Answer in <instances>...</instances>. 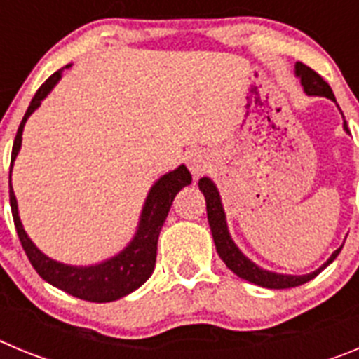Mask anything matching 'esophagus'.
<instances>
[{
	"label": "esophagus",
	"instance_id": "obj_1",
	"mask_svg": "<svg viewBox=\"0 0 359 359\" xmlns=\"http://www.w3.org/2000/svg\"><path fill=\"white\" fill-rule=\"evenodd\" d=\"M189 169L194 176H201V174L207 170V161H205V158H203L201 154H192V156L189 158Z\"/></svg>",
	"mask_w": 359,
	"mask_h": 359
}]
</instances>
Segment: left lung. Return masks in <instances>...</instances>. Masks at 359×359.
<instances>
[{"label": "left lung", "mask_w": 359, "mask_h": 359, "mask_svg": "<svg viewBox=\"0 0 359 359\" xmlns=\"http://www.w3.org/2000/svg\"><path fill=\"white\" fill-rule=\"evenodd\" d=\"M297 75L302 79V86L307 95L327 97L336 102L331 86L323 81L315 69H311L309 66H306L304 62H297ZM344 128L345 131H348L347 123H344ZM199 190H201L203 194H205V199H207L208 224H210L212 237H214L215 250H217L219 257L223 259L226 268H230L237 277L252 282V284H257V286L269 287V290H287V287H297L300 286V284H306L311 278H315L325 266L331 264L336 257H338V253L341 252V248H344V246H340V248L332 253L331 259H329L322 268H318L316 271H313V273L309 275H302V277H297V275H278L271 273V271H266V269L253 264L250 259H246V257L239 252V248H237L236 244H233V241H231L230 233H228L226 219H224L221 198H219V192L217 189H215L214 183H212L208 177H201V180H199Z\"/></svg>", "instance_id": "8db88e82"}]
</instances>
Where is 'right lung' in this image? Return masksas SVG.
Masks as SVG:
<instances>
[{"label": "right lung", "mask_w": 359, "mask_h": 359, "mask_svg": "<svg viewBox=\"0 0 359 359\" xmlns=\"http://www.w3.org/2000/svg\"><path fill=\"white\" fill-rule=\"evenodd\" d=\"M68 66H65V68H68ZM65 68L57 69L53 75H50L32 98L30 106H28L23 120L19 123L18 133H15L14 145H12L11 169L15 156H18L19 147H21V135H23L25 122L41 106V100L52 91L57 81L61 79V73ZM190 182H192V176H190L185 165L160 177L151 189V192H149L144 212H142L140 226H138V231H136L131 244L109 261L102 262V264L90 266V268H75V266L61 264V262L52 261L50 257L41 253L36 248V244L28 239L23 230V224L19 221L18 201H15L14 190H12V183L8 196H11L12 217H14L19 241H21V246L27 253L28 261H30V264L34 266L37 273L44 280L50 282L52 286L81 298V300L111 302V300H118V298L138 290L152 275V269L156 264L158 236H160L161 226H163L176 194L183 187L190 185Z\"/></svg>", "instance_id": "obj_1"}]
</instances>
